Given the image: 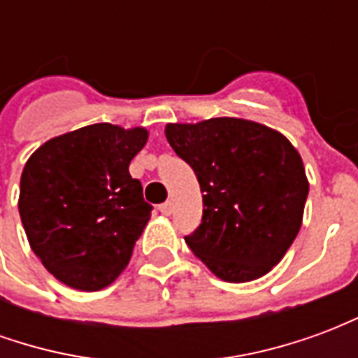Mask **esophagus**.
<instances>
[{
    "label": "esophagus",
    "mask_w": 358,
    "mask_h": 358,
    "mask_svg": "<svg viewBox=\"0 0 358 358\" xmlns=\"http://www.w3.org/2000/svg\"><path fill=\"white\" fill-rule=\"evenodd\" d=\"M159 210L163 213L164 217H169V215H172V210H174V205H172V201H164L159 205Z\"/></svg>",
    "instance_id": "1"
}]
</instances>
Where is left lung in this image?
I'll return each instance as SVG.
<instances>
[{"mask_svg":"<svg viewBox=\"0 0 358 358\" xmlns=\"http://www.w3.org/2000/svg\"><path fill=\"white\" fill-rule=\"evenodd\" d=\"M164 134L201 187V224L186 236L194 255L224 282L264 276L303 222L308 180L297 149L268 126L234 117L166 124Z\"/></svg>","mask_w":358,"mask_h":358,"instance_id":"obj_1","label":"left lung"}]
</instances>
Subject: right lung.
I'll use <instances>...</instances> for the list:
<instances>
[{
	"label": "right lung",
	"mask_w": 358,
	"mask_h": 358,
	"mask_svg": "<svg viewBox=\"0 0 358 358\" xmlns=\"http://www.w3.org/2000/svg\"><path fill=\"white\" fill-rule=\"evenodd\" d=\"M145 128L90 124L36 149L20 176L28 243L59 282L80 292L113 284L151 217L130 161Z\"/></svg>",
	"instance_id": "add662e5"
}]
</instances>
